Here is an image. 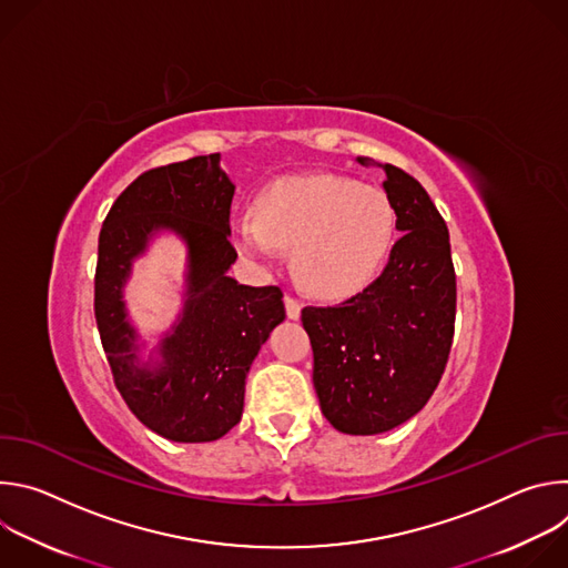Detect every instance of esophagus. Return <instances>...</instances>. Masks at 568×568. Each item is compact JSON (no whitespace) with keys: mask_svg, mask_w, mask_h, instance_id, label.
Here are the masks:
<instances>
[{"mask_svg":"<svg viewBox=\"0 0 568 568\" xmlns=\"http://www.w3.org/2000/svg\"><path fill=\"white\" fill-rule=\"evenodd\" d=\"M301 301H296L294 296H285V312H287V318H292V321H296V318H301Z\"/></svg>","mask_w":568,"mask_h":568,"instance_id":"esophagus-1","label":"esophagus"}]
</instances>
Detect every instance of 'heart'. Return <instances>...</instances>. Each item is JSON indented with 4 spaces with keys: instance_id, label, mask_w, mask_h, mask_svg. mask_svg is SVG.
I'll list each match as a JSON object with an SVG mask.
<instances>
[{
    "instance_id": "b5f03b06",
    "label": "heart",
    "mask_w": 568,
    "mask_h": 568,
    "mask_svg": "<svg viewBox=\"0 0 568 568\" xmlns=\"http://www.w3.org/2000/svg\"><path fill=\"white\" fill-rule=\"evenodd\" d=\"M395 231L386 195L339 175H301L270 184L252 213L231 217V237L247 258L272 265L294 250L301 285L321 298H348L382 270Z\"/></svg>"
}]
</instances>
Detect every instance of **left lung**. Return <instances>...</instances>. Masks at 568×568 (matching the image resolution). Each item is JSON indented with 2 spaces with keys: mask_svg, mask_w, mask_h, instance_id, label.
I'll list each match as a JSON object with an SVG mask.
<instances>
[{
  "mask_svg": "<svg viewBox=\"0 0 568 568\" xmlns=\"http://www.w3.org/2000/svg\"><path fill=\"white\" fill-rule=\"evenodd\" d=\"M377 169L402 233L382 276L337 307L301 312L321 412L351 436L390 432L425 407L445 371L456 316L445 220L420 182L390 164Z\"/></svg>",
  "mask_w": 568,
  "mask_h": 568,
  "instance_id": "left-lung-1",
  "label": "left lung"
}]
</instances>
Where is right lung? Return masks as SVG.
Returning <instances> with one entry per match:
<instances>
[{"label":"right lung","instance_id":"add662e5","mask_svg":"<svg viewBox=\"0 0 568 568\" xmlns=\"http://www.w3.org/2000/svg\"><path fill=\"white\" fill-rule=\"evenodd\" d=\"M235 186L220 154L193 156L136 178L112 204L99 237L94 312L114 384L130 412L173 443H211L240 423L245 379L283 323V292L229 276V209ZM187 247L183 310L148 358L122 298L133 261L154 236Z\"/></svg>","mask_w":568,"mask_h":568}]
</instances>
